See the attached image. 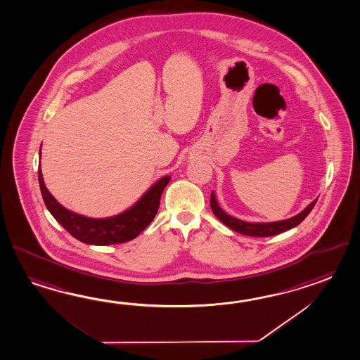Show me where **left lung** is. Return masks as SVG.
<instances>
[{
	"label": "left lung",
	"mask_w": 360,
	"mask_h": 360,
	"mask_svg": "<svg viewBox=\"0 0 360 360\" xmlns=\"http://www.w3.org/2000/svg\"><path fill=\"white\" fill-rule=\"evenodd\" d=\"M316 201H318V199L314 200L311 204H309L301 213H298L297 216L292 217V218L283 219V221H276V222H264V224L257 222V224H250V222H245V221H241V219H238L235 217L227 214L224 209L218 205L216 193L212 191V195H210V207H212V210H213L214 216L222 224H226L227 227H230L233 231L239 232V233H243V235H248V236H257V238L274 236V235H278V233H281V232L287 231V230L296 227V226H298V224L304 221L306 217L309 216V213L315 207Z\"/></svg>",
	"instance_id": "8db88e82"
}]
</instances>
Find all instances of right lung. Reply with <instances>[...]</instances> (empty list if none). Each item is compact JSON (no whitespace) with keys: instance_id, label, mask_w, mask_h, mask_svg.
Listing matches in <instances>:
<instances>
[{"instance_id":"add662e5","label":"right lung","mask_w":360,"mask_h":360,"mask_svg":"<svg viewBox=\"0 0 360 360\" xmlns=\"http://www.w3.org/2000/svg\"><path fill=\"white\" fill-rule=\"evenodd\" d=\"M169 181L170 176H162L156 184H152L148 191L144 192L143 196L131 208L117 216L90 218L77 214L60 205L46 188L42 172L39 168L41 195L49 212L75 239L90 245L120 244L136 238L156 216L160 207L161 195Z\"/></svg>"}]
</instances>
